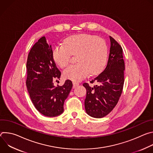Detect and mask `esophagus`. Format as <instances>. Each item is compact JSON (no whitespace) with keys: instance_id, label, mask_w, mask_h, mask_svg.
I'll return each instance as SVG.
<instances>
[{"instance_id":"obj_1","label":"esophagus","mask_w":153,"mask_h":153,"mask_svg":"<svg viewBox=\"0 0 153 153\" xmlns=\"http://www.w3.org/2000/svg\"><path fill=\"white\" fill-rule=\"evenodd\" d=\"M73 88H76V87H77L79 85V83L78 82H75V81H73Z\"/></svg>"}]
</instances>
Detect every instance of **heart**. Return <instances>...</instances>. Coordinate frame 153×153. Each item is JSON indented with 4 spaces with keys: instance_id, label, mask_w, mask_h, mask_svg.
<instances>
[{
    "instance_id": "obj_1",
    "label": "heart",
    "mask_w": 153,
    "mask_h": 153,
    "mask_svg": "<svg viewBox=\"0 0 153 153\" xmlns=\"http://www.w3.org/2000/svg\"><path fill=\"white\" fill-rule=\"evenodd\" d=\"M55 62L64 68L71 61L72 55L76 56L74 65L63 71L65 78L79 81L90 73L96 75L105 67L108 49L106 42L101 38L90 34H79L65 40L63 44L56 45L53 52Z\"/></svg>"
}]
</instances>
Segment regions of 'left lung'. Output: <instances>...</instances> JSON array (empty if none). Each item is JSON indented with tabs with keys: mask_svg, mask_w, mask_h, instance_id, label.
Here are the masks:
<instances>
[{
	"mask_svg": "<svg viewBox=\"0 0 153 153\" xmlns=\"http://www.w3.org/2000/svg\"><path fill=\"white\" fill-rule=\"evenodd\" d=\"M110 50L104 71L90 82L98 83L91 87L85 83L86 96V113L91 117L102 118L110 113L117 105L124 83L125 63L121 46L111 36Z\"/></svg>",
	"mask_w": 153,
	"mask_h": 153,
	"instance_id": "obj_1",
	"label": "left lung"
}]
</instances>
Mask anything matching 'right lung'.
I'll use <instances>...</instances> for the list:
<instances>
[{
  "instance_id": "obj_1",
  "label": "right lung",
  "mask_w": 153,
  "mask_h": 153,
  "mask_svg": "<svg viewBox=\"0 0 153 153\" xmlns=\"http://www.w3.org/2000/svg\"><path fill=\"white\" fill-rule=\"evenodd\" d=\"M26 84L31 100L37 110L47 117H56L63 112V104L73 87L67 80L62 86H55L54 79L61 73L56 66L51 45L45 36L41 37L28 56Z\"/></svg>"
}]
</instances>
